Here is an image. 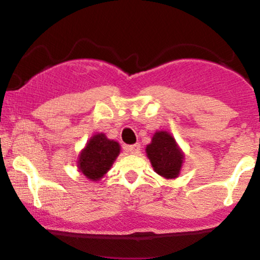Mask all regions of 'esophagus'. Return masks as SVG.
<instances>
[{"label":"esophagus","instance_id":"1","mask_svg":"<svg viewBox=\"0 0 260 260\" xmlns=\"http://www.w3.org/2000/svg\"><path fill=\"white\" fill-rule=\"evenodd\" d=\"M128 153L131 154H138L139 150H140V144L139 143H136V144H132V145H128L126 148Z\"/></svg>","mask_w":260,"mask_h":260}]
</instances>
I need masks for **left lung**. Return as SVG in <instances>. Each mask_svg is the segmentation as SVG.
<instances>
[{
    "label": "left lung",
    "mask_w": 260,
    "mask_h": 260,
    "mask_svg": "<svg viewBox=\"0 0 260 260\" xmlns=\"http://www.w3.org/2000/svg\"><path fill=\"white\" fill-rule=\"evenodd\" d=\"M145 150L157 174L166 178L177 177L183 161V155L171 134L156 132Z\"/></svg>",
    "instance_id": "obj_1"
}]
</instances>
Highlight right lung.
<instances>
[{"mask_svg":"<svg viewBox=\"0 0 260 260\" xmlns=\"http://www.w3.org/2000/svg\"><path fill=\"white\" fill-rule=\"evenodd\" d=\"M120 154V145L100 133L91 137L84 150L80 154L78 166L82 174L89 180H99L109 171L113 161Z\"/></svg>","mask_w":260,"mask_h":260,"instance_id":"1","label":"right lung"}]
</instances>
